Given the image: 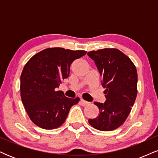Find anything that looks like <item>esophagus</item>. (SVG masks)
I'll use <instances>...</instances> for the list:
<instances>
[{
	"mask_svg": "<svg viewBox=\"0 0 158 158\" xmlns=\"http://www.w3.org/2000/svg\"><path fill=\"white\" fill-rule=\"evenodd\" d=\"M81 105H82L83 106H88V105L90 104V102H87V101L84 100L83 99H81Z\"/></svg>",
	"mask_w": 158,
	"mask_h": 158,
	"instance_id": "obj_1",
	"label": "esophagus"
}]
</instances>
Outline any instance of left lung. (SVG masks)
<instances>
[{"label":"left lung","mask_w":158,"mask_h":158,"mask_svg":"<svg viewBox=\"0 0 158 158\" xmlns=\"http://www.w3.org/2000/svg\"><path fill=\"white\" fill-rule=\"evenodd\" d=\"M88 55L95 61L106 88V101L94 104L99 114L88 123L99 131H113L126 120L137 94V73L132 61L118 49L92 50Z\"/></svg>","instance_id":"obj_1"}]
</instances>
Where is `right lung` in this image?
Segmentation results:
<instances>
[{"instance_id": "1", "label": "right lung", "mask_w": 158, "mask_h": 158, "mask_svg": "<svg viewBox=\"0 0 158 158\" xmlns=\"http://www.w3.org/2000/svg\"><path fill=\"white\" fill-rule=\"evenodd\" d=\"M85 50L47 48L34 55L21 75V97L29 117L44 129H54L64 123L70 108L80 100L56 90L69 77L70 64L85 56Z\"/></svg>"}]
</instances>
